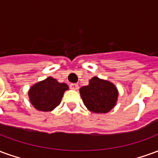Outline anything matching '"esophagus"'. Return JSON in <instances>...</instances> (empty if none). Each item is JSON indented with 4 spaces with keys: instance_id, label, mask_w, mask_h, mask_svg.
Masks as SVG:
<instances>
[{
    "instance_id": "34e87169",
    "label": "esophagus",
    "mask_w": 158,
    "mask_h": 158,
    "mask_svg": "<svg viewBox=\"0 0 158 158\" xmlns=\"http://www.w3.org/2000/svg\"><path fill=\"white\" fill-rule=\"evenodd\" d=\"M69 87H70V89H73V90H77V89H79V85L77 84H71L69 85Z\"/></svg>"
}]
</instances>
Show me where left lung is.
Listing matches in <instances>:
<instances>
[{"mask_svg": "<svg viewBox=\"0 0 158 158\" xmlns=\"http://www.w3.org/2000/svg\"><path fill=\"white\" fill-rule=\"evenodd\" d=\"M83 102L87 109L95 113H106L116 106L118 90L108 80L93 77L89 85L79 89Z\"/></svg>", "mask_w": 158, "mask_h": 158, "instance_id": "8db88e82", "label": "left lung"}]
</instances>
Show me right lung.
<instances>
[{
	"label": "right lung",
	"mask_w": 158,
	"mask_h": 158,
	"mask_svg": "<svg viewBox=\"0 0 158 158\" xmlns=\"http://www.w3.org/2000/svg\"><path fill=\"white\" fill-rule=\"evenodd\" d=\"M68 89L67 84L59 83L52 77H48L29 88V102L35 109L51 112L61 103L63 94Z\"/></svg>",
	"instance_id": "add662e5"
}]
</instances>
